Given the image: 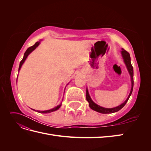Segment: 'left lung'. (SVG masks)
<instances>
[{
    "mask_svg": "<svg viewBox=\"0 0 151 151\" xmlns=\"http://www.w3.org/2000/svg\"><path fill=\"white\" fill-rule=\"evenodd\" d=\"M121 54L122 58L123 59V61H124L125 64L127 67V68L128 70V72H129L130 76V79H131V90L130 94L129 95V96L127 98L125 101L123 102L122 104H121L119 106H118L115 108H103L102 106H99L98 104H96L92 99L91 98L88 88L86 89V99L87 101L89 103V106L93 109V110L99 112L100 113H103V114H106V113H115L118 111H119L120 109H121L123 106H125V104L129 100L130 96L132 94V91H133V87H134V69H133V67H132L131 64V62H130V55L129 52H127L126 50H125L123 48H122V51H121Z\"/></svg>",
    "mask_w": 151,
    "mask_h": 151,
    "instance_id": "obj_1",
    "label": "left lung"
}]
</instances>
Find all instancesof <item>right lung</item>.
I'll use <instances>...</instances> for the list:
<instances>
[{"instance_id":"1","label":"right lung","mask_w":151,"mask_h":151,"mask_svg":"<svg viewBox=\"0 0 151 151\" xmlns=\"http://www.w3.org/2000/svg\"><path fill=\"white\" fill-rule=\"evenodd\" d=\"M42 40H40L39 42H36L33 46H32V47H29V48H28V49L26 50V52L24 53V57H23V58H22V60L21 61V62H20V64H19V70H18V71L19 72V70H20V69H21V67H22V64H23L24 63V62H25V60H26V59L27 58V57H28V55H29L33 52V51H34V50L37 48L38 46H39V45L40 44V42H42ZM17 76H18V75H17ZM68 85V84H67V86ZM61 105H62V103L60 104H59V105H58V106H55V108H52V109H48V110H45V111H38V110H37V112H38V113H51V112H53V111H56V110H57V109H58L59 108H60V106H61ZM34 111H36L35 109H33Z\"/></svg>"}]
</instances>
